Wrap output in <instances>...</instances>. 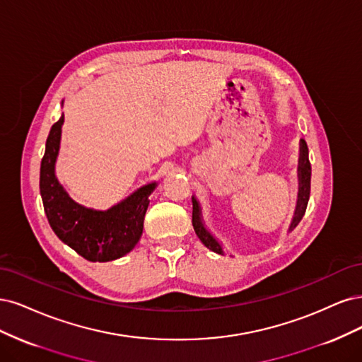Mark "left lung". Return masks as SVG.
<instances>
[{
	"label": "left lung",
	"instance_id": "obj_1",
	"mask_svg": "<svg viewBox=\"0 0 362 362\" xmlns=\"http://www.w3.org/2000/svg\"><path fill=\"white\" fill-rule=\"evenodd\" d=\"M299 165H298V177H299V192H298V203H296V211H295V216L291 224L288 227V231L293 230L299 221L302 219V216L305 215L307 211V204H308V198H310V183H311V164L308 159V147L304 139H300L299 143ZM192 226L194 230L197 233L198 239H200L204 247H207L209 250H212L216 254L224 255V250L223 245H221L209 231L202 219V209L200 204H198L197 198L192 197Z\"/></svg>",
	"mask_w": 362,
	"mask_h": 362
}]
</instances>
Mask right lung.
<instances>
[{
	"label": "right lung",
	"mask_w": 362,
	"mask_h": 362,
	"mask_svg": "<svg viewBox=\"0 0 362 362\" xmlns=\"http://www.w3.org/2000/svg\"><path fill=\"white\" fill-rule=\"evenodd\" d=\"M64 115L52 124L40 165V195L55 235L88 262H111L134 250L143 235L148 195L156 182L141 186L108 211L74 202L55 176Z\"/></svg>",
	"instance_id": "add662e5"
}]
</instances>
